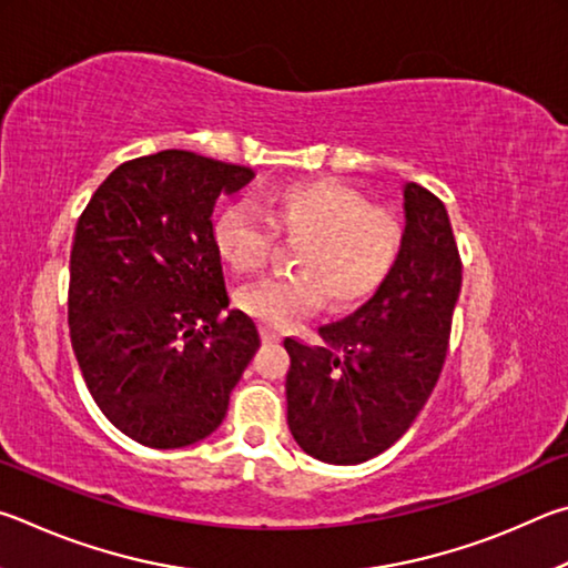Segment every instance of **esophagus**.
<instances>
[{"instance_id":"1","label":"esophagus","mask_w":568,"mask_h":568,"mask_svg":"<svg viewBox=\"0 0 568 568\" xmlns=\"http://www.w3.org/2000/svg\"><path fill=\"white\" fill-rule=\"evenodd\" d=\"M262 342L264 344H278V342H282V332L274 329L272 324H262Z\"/></svg>"}]
</instances>
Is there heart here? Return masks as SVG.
<instances>
[{"label":"heart","instance_id":"b5f03b06","mask_svg":"<svg viewBox=\"0 0 568 568\" xmlns=\"http://www.w3.org/2000/svg\"><path fill=\"white\" fill-rule=\"evenodd\" d=\"M290 236L292 272L258 278L239 290L236 304L254 320L286 326L329 300L354 306L379 290L399 262L406 229L389 206L369 204L334 179H292L258 196V212L229 204L212 224V242L236 274L264 268L276 236Z\"/></svg>","mask_w":568,"mask_h":568}]
</instances>
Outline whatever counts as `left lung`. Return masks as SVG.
I'll use <instances>...</instances> for the list:
<instances>
[{
	"label": "left lung",
	"instance_id": "left-lung-1",
	"mask_svg": "<svg viewBox=\"0 0 568 568\" xmlns=\"http://www.w3.org/2000/svg\"><path fill=\"white\" fill-rule=\"evenodd\" d=\"M399 262L369 302L320 326L324 344L286 336V422L314 459L362 464L389 449L429 399L449 352L462 256L444 202L404 186Z\"/></svg>",
	"mask_w": 568,
	"mask_h": 568
}]
</instances>
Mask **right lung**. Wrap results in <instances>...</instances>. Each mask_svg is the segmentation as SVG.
Segmentation results:
<instances>
[{
  "label": "right lung",
  "mask_w": 568,
  "mask_h": 568,
  "mask_svg": "<svg viewBox=\"0 0 568 568\" xmlns=\"http://www.w3.org/2000/svg\"><path fill=\"white\" fill-rule=\"evenodd\" d=\"M254 172L184 149L129 159L89 199L69 254V339L89 394L119 432L179 449L222 424L258 349L232 310L212 212Z\"/></svg>",
  "instance_id": "obj_1"
}]
</instances>
